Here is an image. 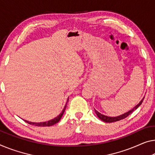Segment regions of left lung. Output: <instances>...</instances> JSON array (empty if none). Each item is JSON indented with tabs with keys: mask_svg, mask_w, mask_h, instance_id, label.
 Here are the masks:
<instances>
[{
	"mask_svg": "<svg viewBox=\"0 0 155 155\" xmlns=\"http://www.w3.org/2000/svg\"><path fill=\"white\" fill-rule=\"evenodd\" d=\"M144 97L143 98L142 100H140V102L138 103V104H137V106H136V107H134V108H132V109L130 110H129L128 112L124 113V114H122V115H118V116H115V117H109V116H107V115L100 114V112H98L97 110H95V109H94V112H95V114H97V117L101 120H102V121L105 122H109V123H110V122H114L119 121V120H122V119L125 118V117H127L129 115H130V114H131V113H133L134 111L135 110H137V108L140 107V104H142L143 101V100H144Z\"/></svg>",
	"mask_w": 155,
	"mask_h": 155,
	"instance_id": "left-lung-1",
	"label": "left lung"
}]
</instances>
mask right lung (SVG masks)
Instances as JSON below:
<instances>
[{"instance_id":"add662e5","label":"right lung","mask_w":155,"mask_h":155,"mask_svg":"<svg viewBox=\"0 0 155 155\" xmlns=\"http://www.w3.org/2000/svg\"><path fill=\"white\" fill-rule=\"evenodd\" d=\"M68 100H69V97L68 98V101H67V103L65 104V105H64L63 110H62V112L61 113V114L58 115L57 117H54V119L50 120L47 121V122H29L28 120H24L30 124H32V125H34V126H38V127H50V126L54 125V124H56L57 122H58L60 120H61V117H62V116H63V115L64 112V110H65V108H66L67 104H68Z\"/></svg>"}]
</instances>
